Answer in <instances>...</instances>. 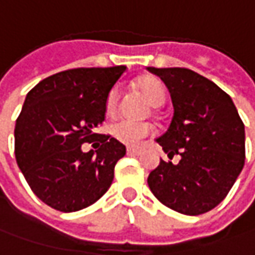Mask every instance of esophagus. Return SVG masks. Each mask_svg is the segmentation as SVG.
<instances>
[{"mask_svg":"<svg viewBox=\"0 0 255 255\" xmlns=\"http://www.w3.org/2000/svg\"><path fill=\"white\" fill-rule=\"evenodd\" d=\"M127 152L131 155H139L141 154V149L139 148H134V146H128Z\"/></svg>","mask_w":255,"mask_h":255,"instance_id":"esophagus-1","label":"esophagus"}]
</instances>
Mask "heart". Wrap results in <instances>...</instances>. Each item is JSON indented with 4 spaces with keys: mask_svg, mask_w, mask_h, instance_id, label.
Segmentation results:
<instances>
[{
    "mask_svg": "<svg viewBox=\"0 0 255 255\" xmlns=\"http://www.w3.org/2000/svg\"><path fill=\"white\" fill-rule=\"evenodd\" d=\"M138 87L146 97V100L149 101L151 106L159 107L165 103L166 92H165V87L158 80L145 79V80L138 82ZM119 103L120 90L119 87H114L107 94L106 113L109 116L116 114V111L119 109ZM152 132H154V127L145 121H132V120L123 119L113 123L110 126V134L113 135V138H116L121 144L131 145V146L141 144L142 139H145L148 135H151Z\"/></svg>",
    "mask_w": 255,
    "mask_h": 255,
    "instance_id": "heart-1",
    "label": "heart"
}]
</instances>
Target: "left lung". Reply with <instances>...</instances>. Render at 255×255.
Segmentation results:
<instances>
[{
    "label": "left lung",
    "mask_w": 255,
    "mask_h": 255,
    "mask_svg": "<svg viewBox=\"0 0 255 255\" xmlns=\"http://www.w3.org/2000/svg\"><path fill=\"white\" fill-rule=\"evenodd\" d=\"M171 93L173 117L156 138L168 158L149 173L148 186L162 205L182 215H203L223 200L246 159L244 124L232 97L185 67H146Z\"/></svg>",
    "instance_id": "left-lung-1"
}]
</instances>
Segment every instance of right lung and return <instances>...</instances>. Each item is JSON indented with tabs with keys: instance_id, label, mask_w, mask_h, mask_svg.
<instances>
[{
	"instance_id": "right-lung-1",
	"label": "right lung",
	"mask_w": 255,
	"mask_h": 255,
	"mask_svg": "<svg viewBox=\"0 0 255 255\" xmlns=\"http://www.w3.org/2000/svg\"><path fill=\"white\" fill-rule=\"evenodd\" d=\"M126 66L79 67L43 79L26 94L15 124V158L32 192L59 212L96 203L114 179L126 146L96 134L106 119V99ZM102 145L89 153L81 144Z\"/></svg>"
}]
</instances>
